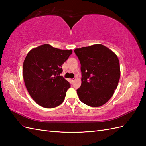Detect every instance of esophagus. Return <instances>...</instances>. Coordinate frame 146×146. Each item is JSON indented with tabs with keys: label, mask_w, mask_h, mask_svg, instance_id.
Returning a JSON list of instances; mask_svg holds the SVG:
<instances>
[{
	"label": "esophagus",
	"mask_w": 146,
	"mask_h": 146,
	"mask_svg": "<svg viewBox=\"0 0 146 146\" xmlns=\"http://www.w3.org/2000/svg\"><path fill=\"white\" fill-rule=\"evenodd\" d=\"M75 78H71L70 79V81H71V82H72V83H73L74 82V81H75Z\"/></svg>",
	"instance_id": "esophagus-1"
}]
</instances>
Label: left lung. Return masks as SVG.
<instances>
[{
    "mask_svg": "<svg viewBox=\"0 0 146 146\" xmlns=\"http://www.w3.org/2000/svg\"><path fill=\"white\" fill-rule=\"evenodd\" d=\"M81 64L82 85L76 90L80 100L90 107L105 104L112 97L120 76L119 59L102 44L75 49Z\"/></svg>",
    "mask_w": 146,
    "mask_h": 146,
    "instance_id": "8db88e82",
    "label": "left lung"
}]
</instances>
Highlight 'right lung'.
Here are the masks:
<instances>
[{"mask_svg":"<svg viewBox=\"0 0 146 146\" xmlns=\"http://www.w3.org/2000/svg\"><path fill=\"white\" fill-rule=\"evenodd\" d=\"M72 50L43 44L31 49L23 63V77L26 88L37 104L54 108L63 102L70 83L60 74L62 65Z\"/></svg>","mask_w":146,"mask_h":146,"instance_id":"add662e5","label":"right lung"}]
</instances>
